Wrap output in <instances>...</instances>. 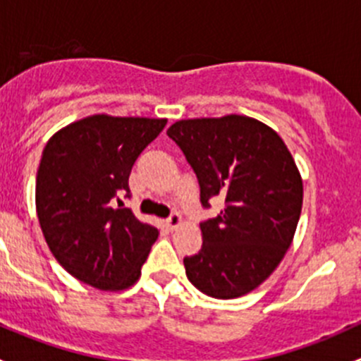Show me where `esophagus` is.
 Instances as JSON below:
<instances>
[{"label": "esophagus", "instance_id": "esophagus-1", "mask_svg": "<svg viewBox=\"0 0 361 361\" xmlns=\"http://www.w3.org/2000/svg\"><path fill=\"white\" fill-rule=\"evenodd\" d=\"M183 224V218H181L180 213H173L169 218L166 220V227L169 228V231H174V228H178L180 225Z\"/></svg>", "mask_w": 361, "mask_h": 361}]
</instances>
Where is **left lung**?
<instances>
[{"mask_svg":"<svg viewBox=\"0 0 361 361\" xmlns=\"http://www.w3.org/2000/svg\"><path fill=\"white\" fill-rule=\"evenodd\" d=\"M167 136L197 174L202 206L225 199L201 224L202 248L183 260L187 278L214 298L253 292L281 264L300 218L304 187L288 147L245 115L178 120Z\"/></svg>","mask_w":361,"mask_h":361,"instance_id":"left-lung-1","label":"left lung"}]
</instances>
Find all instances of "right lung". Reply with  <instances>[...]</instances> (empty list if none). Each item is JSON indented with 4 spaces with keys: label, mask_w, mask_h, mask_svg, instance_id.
<instances>
[{
    "label": "right lung",
    "mask_w": 361,
    "mask_h": 361,
    "mask_svg": "<svg viewBox=\"0 0 361 361\" xmlns=\"http://www.w3.org/2000/svg\"><path fill=\"white\" fill-rule=\"evenodd\" d=\"M166 118L90 115L57 130L36 174V213L56 260L85 285L120 292L140 279L159 231L129 197V174Z\"/></svg>",
    "instance_id": "1"
}]
</instances>
